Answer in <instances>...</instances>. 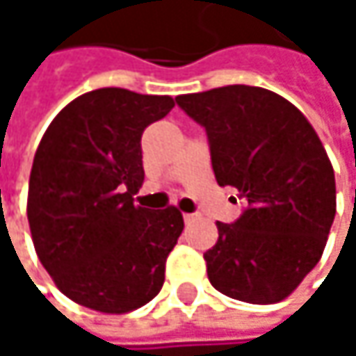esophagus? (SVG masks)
<instances>
[{
  "mask_svg": "<svg viewBox=\"0 0 356 356\" xmlns=\"http://www.w3.org/2000/svg\"><path fill=\"white\" fill-rule=\"evenodd\" d=\"M183 220H185V225H189V222L197 220V214H183Z\"/></svg>",
  "mask_w": 356,
  "mask_h": 356,
  "instance_id": "esophagus-1",
  "label": "esophagus"
}]
</instances>
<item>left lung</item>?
<instances>
[{
    "mask_svg": "<svg viewBox=\"0 0 356 356\" xmlns=\"http://www.w3.org/2000/svg\"><path fill=\"white\" fill-rule=\"evenodd\" d=\"M177 105L210 142L218 185L248 202L233 222H216L204 253L208 280L253 305L286 299L320 261L336 214V181L307 117L280 95L245 84L181 95Z\"/></svg>",
    "mask_w": 356,
    "mask_h": 356,
    "instance_id": "1",
    "label": "left lung"
}]
</instances>
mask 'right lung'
Instances as JSON below:
<instances>
[{
	"instance_id": "right-lung-1",
	"label": "right lung",
	"mask_w": 356,
	"mask_h": 356,
	"mask_svg": "<svg viewBox=\"0 0 356 356\" xmlns=\"http://www.w3.org/2000/svg\"><path fill=\"white\" fill-rule=\"evenodd\" d=\"M175 101L125 88L74 99L47 127L29 181V225L36 255L57 289L101 314L152 301L183 231L175 206L134 204L144 183L142 134Z\"/></svg>"
}]
</instances>
